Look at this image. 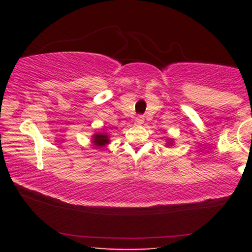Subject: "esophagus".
I'll return each mask as SVG.
<instances>
[{"label":"esophagus","instance_id":"esophagus-1","mask_svg":"<svg viewBox=\"0 0 252 252\" xmlns=\"http://www.w3.org/2000/svg\"><path fill=\"white\" fill-rule=\"evenodd\" d=\"M144 122V117L143 116H137L135 118V124H137V125H141V124H143Z\"/></svg>","mask_w":252,"mask_h":252}]
</instances>
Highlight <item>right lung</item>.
I'll return each mask as SVG.
<instances>
[{
	"mask_svg": "<svg viewBox=\"0 0 252 252\" xmlns=\"http://www.w3.org/2000/svg\"><path fill=\"white\" fill-rule=\"evenodd\" d=\"M94 143L96 147H102L109 143L108 135L106 134H96V135H94Z\"/></svg>",
	"mask_w": 252,
	"mask_h": 252,
	"instance_id": "1",
	"label": "right lung"
}]
</instances>
